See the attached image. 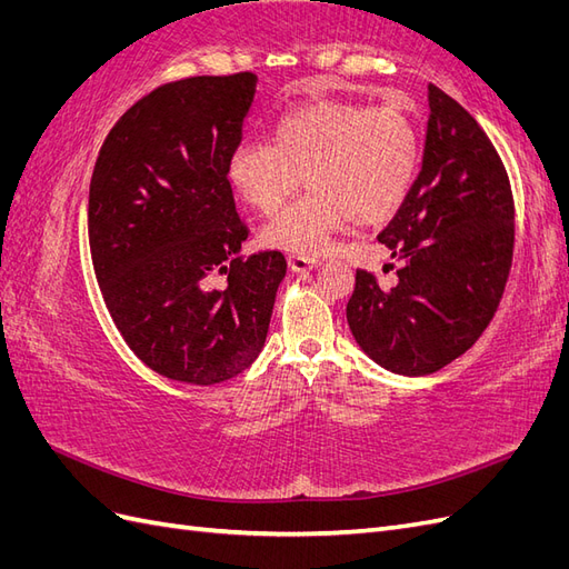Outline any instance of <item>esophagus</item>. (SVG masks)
Listing matches in <instances>:
<instances>
[{"label": "esophagus", "mask_w": 569, "mask_h": 569, "mask_svg": "<svg viewBox=\"0 0 569 569\" xmlns=\"http://www.w3.org/2000/svg\"><path fill=\"white\" fill-rule=\"evenodd\" d=\"M289 266H291V270L306 272V270L320 266V258L318 256H306V253H291L289 256Z\"/></svg>", "instance_id": "obj_1"}]
</instances>
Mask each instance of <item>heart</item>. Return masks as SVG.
Wrapping results in <instances>:
<instances>
[{
	"mask_svg": "<svg viewBox=\"0 0 569 569\" xmlns=\"http://www.w3.org/2000/svg\"><path fill=\"white\" fill-rule=\"evenodd\" d=\"M272 142L242 140L228 161L237 194L274 213L303 180L308 192L263 228V242L291 253L318 251L349 218H391L420 166V130L399 107L318 99L287 113Z\"/></svg>",
	"mask_w": 569,
	"mask_h": 569,
	"instance_id": "obj_1",
	"label": "heart"
}]
</instances>
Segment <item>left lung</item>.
<instances>
[{"label":"left lung","instance_id":"obj_1","mask_svg":"<svg viewBox=\"0 0 569 569\" xmlns=\"http://www.w3.org/2000/svg\"><path fill=\"white\" fill-rule=\"evenodd\" d=\"M377 239L391 251L382 270L396 268V280L387 287L380 274L356 270L351 332L382 368L432 375L487 330L515 249L506 166L477 120L437 84H429L422 170Z\"/></svg>","mask_w":569,"mask_h":569}]
</instances>
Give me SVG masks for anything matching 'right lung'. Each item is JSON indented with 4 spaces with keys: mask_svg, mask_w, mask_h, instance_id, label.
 I'll list each match as a JSON object with an SVG mask.
<instances>
[{
    "mask_svg": "<svg viewBox=\"0 0 569 569\" xmlns=\"http://www.w3.org/2000/svg\"><path fill=\"white\" fill-rule=\"evenodd\" d=\"M251 71L151 90L118 118L90 182L97 282L128 347L168 380L209 387L261 353L282 251L239 256L228 161L256 94ZM226 271V290L210 274Z\"/></svg>",
    "mask_w": 569,
    "mask_h": 569,
    "instance_id": "obj_1",
    "label": "right lung"
}]
</instances>
